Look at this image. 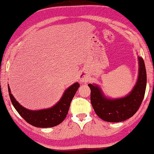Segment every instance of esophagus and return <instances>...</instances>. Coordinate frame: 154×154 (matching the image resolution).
Wrapping results in <instances>:
<instances>
[{"label": "esophagus", "instance_id": "34e87169", "mask_svg": "<svg viewBox=\"0 0 154 154\" xmlns=\"http://www.w3.org/2000/svg\"><path fill=\"white\" fill-rule=\"evenodd\" d=\"M88 79H89V78H88V77L86 75H83V74L80 75V76H79V80H80L81 82H82V83L87 82Z\"/></svg>", "mask_w": 154, "mask_h": 154}]
</instances>
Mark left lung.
Returning a JSON list of instances; mask_svg holds the SVG:
<instances>
[{
	"label": "left lung",
	"mask_w": 154,
	"mask_h": 154,
	"mask_svg": "<svg viewBox=\"0 0 154 154\" xmlns=\"http://www.w3.org/2000/svg\"><path fill=\"white\" fill-rule=\"evenodd\" d=\"M139 75L134 86L128 94L121 98H108L99 85L89 83L91 90L90 100L96 115L108 122H119L131 118L138 111L144 98L147 74L141 57L138 56Z\"/></svg>",
	"instance_id": "1"
}]
</instances>
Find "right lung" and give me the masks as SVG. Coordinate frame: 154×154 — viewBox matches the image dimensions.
I'll list each match as a JSON object with an SVG mask.
<instances>
[{"label":"right lung","instance_id":"right-lung-1","mask_svg":"<svg viewBox=\"0 0 154 154\" xmlns=\"http://www.w3.org/2000/svg\"><path fill=\"white\" fill-rule=\"evenodd\" d=\"M79 88V83L78 82L71 85L64 91L58 102L50 108L30 110L21 105L15 100L8 85L10 99L18 113L28 124L38 128H51L62 123L66 117L72 99Z\"/></svg>","mask_w":154,"mask_h":154}]
</instances>
